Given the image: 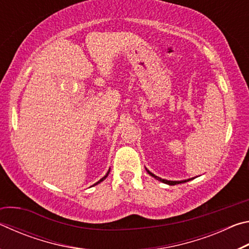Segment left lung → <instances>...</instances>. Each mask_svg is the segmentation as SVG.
<instances>
[{"mask_svg":"<svg viewBox=\"0 0 249 249\" xmlns=\"http://www.w3.org/2000/svg\"><path fill=\"white\" fill-rule=\"evenodd\" d=\"M146 170H147V169H146ZM147 172H148V174H149L151 177H154V178H156V179L159 180V181H161V182H163V183H167V184H169V185H175V184L183 183V182H187V181H190V180H191V179H188V180H182V181H169V180H165V179H161V178H159V177L155 176L154 174H151V172H150L149 170H147Z\"/></svg>","mask_w":249,"mask_h":249,"instance_id":"left-lung-1","label":"left lung"}]
</instances>
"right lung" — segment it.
<instances>
[{
	"mask_svg": "<svg viewBox=\"0 0 249 249\" xmlns=\"http://www.w3.org/2000/svg\"><path fill=\"white\" fill-rule=\"evenodd\" d=\"M108 174H109V170H108V171H107V175H105V176H104V177H103V178H102V179H101V180H100V181H98V182H96V183H94V184H93V185H95V184H98V183H100V182H101V181H103V180H104V179H105V178H107V176H108Z\"/></svg>",
	"mask_w": 249,
	"mask_h": 249,
	"instance_id": "obj_1",
	"label": "right lung"
}]
</instances>
